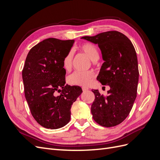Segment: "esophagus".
Returning a JSON list of instances; mask_svg holds the SVG:
<instances>
[{"instance_id":"obj_1","label":"esophagus","mask_w":160,"mask_h":160,"mask_svg":"<svg viewBox=\"0 0 160 160\" xmlns=\"http://www.w3.org/2000/svg\"><path fill=\"white\" fill-rule=\"evenodd\" d=\"M88 89H89L88 88H85V87H83V88H82V90H83V91H87Z\"/></svg>"}]
</instances>
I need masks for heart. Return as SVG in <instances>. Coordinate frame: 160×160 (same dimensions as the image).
Returning <instances> with one entry per match:
<instances>
[{
    "label": "heart",
    "instance_id": "obj_1",
    "mask_svg": "<svg viewBox=\"0 0 160 160\" xmlns=\"http://www.w3.org/2000/svg\"><path fill=\"white\" fill-rule=\"evenodd\" d=\"M81 51L83 52L88 55L92 61H96L99 58V51L98 48L93 44L90 42H85L79 46ZM72 52H69L62 60V67L67 70L69 71L72 65ZM95 77V73L92 71H88L85 72L75 71L70 75L68 77L69 83L72 85H79L86 87L89 85Z\"/></svg>",
    "mask_w": 160,
    "mask_h": 160
}]
</instances>
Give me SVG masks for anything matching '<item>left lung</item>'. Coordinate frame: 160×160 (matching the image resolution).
Wrapping results in <instances>:
<instances>
[{
    "instance_id": "obj_1",
    "label": "left lung",
    "mask_w": 160,
    "mask_h": 160,
    "mask_svg": "<svg viewBox=\"0 0 160 160\" xmlns=\"http://www.w3.org/2000/svg\"><path fill=\"white\" fill-rule=\"evenodd\" d=\"M82 38L98 44L105 62L97 79L103 85L110 87L107 96L101 95L98 90H92L95 94L91 108L93 118L101 126H115L126 119L137 97L136 52L129 38L117 31Z\"/></svg>"
}]
</instances>
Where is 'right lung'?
Instances as JSON below:
<instances>
[{
    "instance_id": "add662e5",
    "label": "right lung",
    "mask_w": 160,
    "mask_h": 160,
    "mask_svg": "<svg viewBox=\"0 0 160 160\" xmlns=\"http://www.w3.org/2000/svg\"><path fill=\"white\" fill-rule=\"evenodd\" d=\"M74 40L49 38L28 52L22 71L24 91L31 113L47 129L65 126L71 119V108L81 94L80 87L65 85L62 60ZM60 93L55 96L54 92Z\"/></svg>"
}]
</instances>
